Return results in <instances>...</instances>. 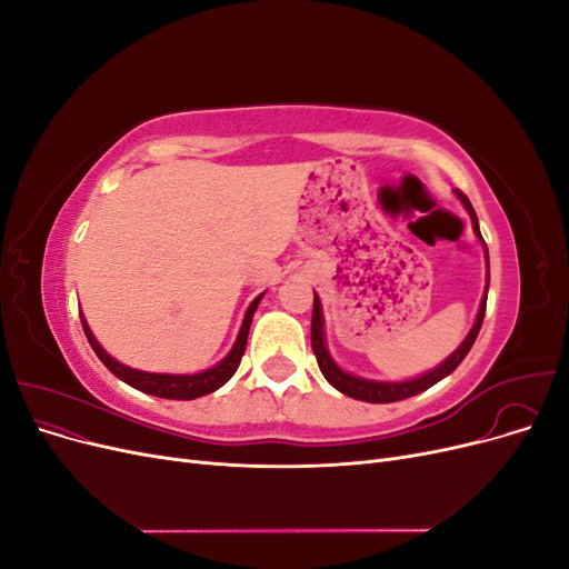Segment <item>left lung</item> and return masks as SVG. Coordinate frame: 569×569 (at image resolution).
Masks as SVG:
<instances>
[{
  "label": "left lung",
  "mask_w": 569,
  "mask_h": 569,
  "mask_svg": "<svg viewBox=\"0 0 569 569\" xmlns=\"http://www.w3.org/2000/svg\"><path fill=\"white\" fill-rule=\"evenodd\" d=\"M458 199L462 201L465 211L470 213L472 218V230L475 234L481 239V232H479V222H477V213L472 209L470 199L465 197L462 192H458L456 189ZM485 242V239H481ZM487 266H489V251H487ZM487 291H489V274H487ZM487 291H485V299H481L479 303V313H477V320L472 325L470 335L462 339L460 347L443 360L441 366H437L435 370H429L420 377H412V380H403V382H377V380H363V377H356L347 370H341L330 351H327V343H325V330H322V306H320V299L318 295H313V318H311V347H313V353L318 358V366H320V372L325 375V380L330 382L337 391L351 396V399H358V401H368V403H393V401H403V399H410V396H416L429 387H435L437 382H441L443 377H449L460 363L462 358L468 356V351L472 349V343L481 330V322H485V311H487Z\"/></svg>",
  "instance_id": "8db88e82"
}]
</instances>
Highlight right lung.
<instances>
[{
  "instance_id": "add662e5",
  "label": "right lung",
  "mask_w": 569,
  "mask_h": 569,
  "mask_svg": "<svg viewBox=\"0 0 569 569\" xmlns=\"http://www.w3.org/2000/svg\"><path fill=\"white\" fill-rule=\"evenodd\" d=\"M261 299H263V295L256 297L251 301V306L247 308L244 322H242V327H239V335H237V341H234L232 351L226 358H222L218 366L203 370V372H194V375L144 372V370H134V368H128L123 363H118V360L113 356H109L104 351V347H101V343L94 339L90 325H88V320L82 318V313H80V320H82V330H84V337H88V341H90V347L94 349V353L99 356L101 363H104L118 377V380H123L126 385L140 389L144 393L159 396V399L192 401V399H199V396H206V393L220 389L234 375V370L239 368V360H242V356H244L247 339H249V327H251L253 313H256L258 303H261Z\"/></svg>"
}]
</instances>
